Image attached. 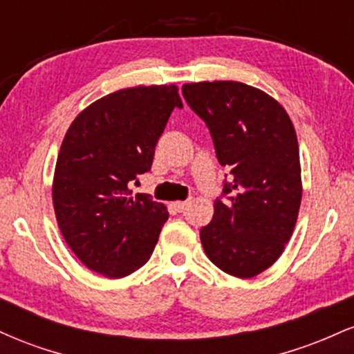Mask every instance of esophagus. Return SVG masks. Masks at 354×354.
Here are the masks:
<instances>
[{"label":"esophagus","mask_w":354,"mask_h":354,"mask_svg":"<svg viewBox=\"0 0 354 354\" xmlns=\"http://www.w3.org/2000/svg\"><path fill=\"white\" fill-rule=\"evenodd\" d=\"M188 205H189L188 201H174L169 206H171V208L176 211V213H183V211L188 208Z\"/></svg>","instance_id":"esophagus-1"}]
</instances>
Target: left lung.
<instances>
[{"label":"left lung","instance_id":"left-lung-1","mask_svg":"<svg viewBox=\"0 0 354 354\" xmlns=\"http://www.w3.org/2000/svg\"><path fill=\"white\" fill-rule=\"evenodd\" d=\"M181 91L230 171L213 219L200 231L201 245L219 270L253 278L281 256L298 219L303 186L295 126L278 101L239 81L189 83Z\"/></svg>","mask_w":354,"mask_h":354}]
</instances>
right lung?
<instances>
[{
	"instance_id": "obj_1",
	"label": "right lung",
	"mask_w": 354,
	"mask_h": 354,
	"mask_svg": "<svg viewBox=\"0 0 354 354\" xmlns=\"http://www.w3.org/2000/svg\"><path fill=\"white\" fill-rule=\"evenodd\" d=\"M174 108H183L174 84L120 89L83 109L64 135L53 206L64 241L95 273L123 278L153 254L168 209L149 194L131 198L128 186L151 169Z\"/></svg>"
}]
</instances>
